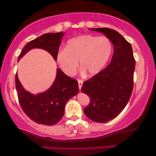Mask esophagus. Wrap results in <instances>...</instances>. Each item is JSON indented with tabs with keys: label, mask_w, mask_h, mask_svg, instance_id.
Listing matches in <instances>:
<instances>
[{
	"label": "esophagus",
	"mask_w": 156,
	"mask_h": 156,
	"mask_svg": "<svg viewBox=\"0 0 156 156\" xmlns=\"http://www.w3.org/2000/svg\"><path fill=\"white\" fill-rule=\"evenodd\" d=\"M78 87H79V89L80 90V89H81V87H82V85H83V80H80V79H78Z\"/></svg>",
	"instance_id": "obj_1"
}]
</instances>
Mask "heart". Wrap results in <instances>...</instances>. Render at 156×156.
<instances>
[{"label":"heart","instance_id":"b5f03b06","mask_svg":"<svg viewBox=\"0 0 156 156\" xmlns=\"http://www.w3.org/2000/svg\"><path fill=\"white\" fill-rule=\"evenodd\" d=\"M112 42L106 37L83 35L69 39L65 48L58 51L56 59L68 76L80 67L89 76L100 73L107 64L112 53Z\"/></svg>","mask_w":156,"mask_h":156}]
</instances>
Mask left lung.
I'll list each match as a JSON object with an SVG mask.
<instances>
[{"label": "left lung", "instance_id": "left-lung-1", "mask_svg": "<svg viewBox=\"0 0 156 156\" xmlns=\"http://www.w3.org/2000/svg\"><path fill=\"white\" fill-rule=\"evenodd\" d=\"M101 32L112 41L114 54L110 64L83 82L81 91L90 98L83 109L89 119L106 122L121 113L129 101L133 87L136 61L131 44L120 34L108 28H91Z\"/></svg>", "mask_w": 156, "mask_h": 156}]
</instances>
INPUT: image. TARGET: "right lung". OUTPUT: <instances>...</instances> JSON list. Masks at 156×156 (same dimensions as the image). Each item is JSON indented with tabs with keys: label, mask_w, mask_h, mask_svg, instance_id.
I'll list each match as a JSON object with an SVG mask.
<instances>
[{
	"label": "right lung",
	"mask_w": 156,
	"mask_h": 156,
	"mask_svg": "<svg viewBox=\"0 0 156 156\" xmlns=\"http://www.w3.org/2000/svg\"><path fill=\"white\" fill-rule=\"evenodd\" d=\"M64 34L62 31L48 33L31 41L23 48L18 61L34 48L45 50L55 61ZM15 85L23 112L33 121L46 125H55L62 119L67 102L78 92V81L66 76L60 69H57L53 85L44 92L33 94L26 91L21 85L17 74L15 76Z\"/></svg>",
	"instance_id": "1"
}]
</instances>
